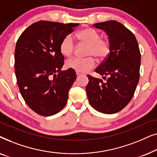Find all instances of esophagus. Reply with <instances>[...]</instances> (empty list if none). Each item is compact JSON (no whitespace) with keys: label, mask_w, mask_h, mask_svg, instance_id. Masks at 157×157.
Segmentation results:
<instances>
[{"label":"esophagus","mask_w":157,"mask_h":157,"mask_svg":"<svg viewBox=\"0 0 157 157\" xmlns=\"http://www.w3.org/2000/svg\"><path fill=\"white\" fill-rule=\"evenodd\" d=\"M80 75H81V74H79V73H77V72H76V76H80Z\"/></svg>","instance_id":"34e87169"}]
</instances>
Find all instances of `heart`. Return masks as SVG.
<instances>
[{"instance_id":"b5f03b06","label":"heart","mask_w":157,"mask_h":157,"mask_svg":"<svg viewBox=\"0 0 157 157\" xmlns=\"http://www.w3.org/2000/svg\"><path fill=\"white\" fill-rule=\"evenodd\" d=\"M77 37L81 44L89 46L87 56H94L98 59H103L106 57L110 51L109 43L101 39L100 33L93 29H85L81 30L77 34ZM75 49L74 39L71 35H68L63 38L60 45V51L61 54L66 58L73 55ZM96 62L93 57L87 59L74 58L66 62L67 68L79 74L86 73L95 66Z\"/></svg>"}]
</instances>
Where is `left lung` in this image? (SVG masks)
<instances>
[{
	"instance_id": "obj_1",
	"label": "left lung",
	"mask_w": 157,
	"mask_h": 157,
	"mask_svg": "<svg viewBox=\"0 0 157 157\" xmlns=\"http://www.w3.org/2000/svg\"><path fill=\"white\" fill-rule=\"evenodd\" d=\"M93 26L107 34L110 51L95 69L106 82L88 75L86 90L89 104L95 110L112 114L122 110L134 96L139 79L140 51L135 36L121 23L109 21Z\"/></svg>"
}]
</instances>
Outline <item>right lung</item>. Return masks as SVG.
Masks as SVG:
<instances>
[{
	"instance_id": "obj_1",
	"label": "right lung",
	"mask_w": 157,
	"mask_h": 157,
	"mask_svg": "<svg viewBox=\"0 0 157 157\" xmlns=\"http://www.w3.org/2000/svg\"><path fill=\"white\" fill-rule=\"evenodd\" d=\"M78 23L41 21L23 32L16 45L15 72L19 90L28 106L49 117L62 110L76 80L75 71H61L64 56L60 45Z\"/></svg>"
}]
</instances>
